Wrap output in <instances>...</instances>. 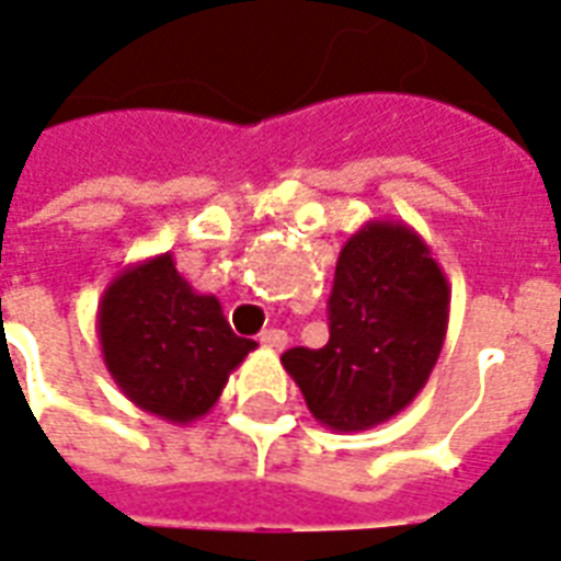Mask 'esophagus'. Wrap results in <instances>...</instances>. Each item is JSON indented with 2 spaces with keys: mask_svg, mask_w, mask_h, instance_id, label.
<instances>
[{
  "mask_svg": "<svg viewBox=\"0 0 561 561\" xmlns=\"http://www.w3.org/2000/svg\"><path fill=\"white\" fill-rule=\"evenodd\" d=\"M260 341H263V346H268V350H286V343H289V337H286L284 329H268L260 334Z\"/></svg>",
  "mask_w": 561,
  "mask_h": 561,
  "instance_id": "34e87169",
  "label": "esophagus"
}]
</instances>
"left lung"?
I'll return each mask as SVG.
<instances>
[{
    "label": "left lung",
    "mask_w": 561,
    "mask_h": 561,
    "mask_svg": "<svg viewBox=\"0 0 561 561\" xmlns=\"http://www.w3.org/2000/svg\"><path fill=\"white\" fill-rule=\"evenodd\" d=\"M451 289L403 220H367L337 256L329 343L280 355L305 403L334 433L370 431L427 386L448 331Z\"/></svg>",
    "instance_id": "obj_1"
}]
</instances>
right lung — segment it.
<instances>
[{"instance_id": "right-lung-1", "label": "right lung", "mask_w": 561, "mask_h": 561, "mask_svg": "<svg viewBox=\"0 0 561 561\" xmlns=\"http://www.w3.org/2000/svg\"><path fill=\"white\" fill-rule=\"evenodd\" d=\"M98 341L122 394L173 424L203 419L227 379L256 350L239 337L215 296L175 272L173 253L118 272L98 305Z\"/></svg>"}]
</instances>
